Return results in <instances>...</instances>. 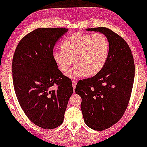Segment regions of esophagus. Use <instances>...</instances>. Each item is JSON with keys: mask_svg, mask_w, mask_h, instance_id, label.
<instances>
[{"mask_svg": "<svg viewBox=\"0 0 147 147\" xmlns=\"http://www.w3.org/2000/svg\"><path fill=\"white\" fill-rule=\"evenodd\" d=\"M72 84H73V89H74V90H75V88H76V80H72Z\"/></svg>", "mask_w": 147, "mask_h": 147, "instance_id": "1", "label": "esophagus"}]
</instances>
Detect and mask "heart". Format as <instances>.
I'll return each instance as SVG.
<instances>
[{
  "instance_id": "b5f03b06",
  "label": "heart",
  "mask_w": 147,
  "mask_h": 147,
  "mask_svg": "<svg viewBox=\"0 0 147 147\" xmlns=\"http://www.w3.org/2000/svg\"><path fill=\"white\" fill-rule=\"evenodd\" d=\"M62 49L53 53L54 61L62 72L66 73L73 65H76L67 74L70 78L92 76L98 74L108 59L110 44L102 33H74L61 44Z\"/></svg>"
}]
</instances>
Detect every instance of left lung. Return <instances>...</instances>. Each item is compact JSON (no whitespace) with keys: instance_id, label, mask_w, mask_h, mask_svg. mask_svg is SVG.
<instances>
[{"instance_id":"obj_1","label":"left lung","mask_w":147,"mask_h":147,"mask_svg":"<svg viewBox=\"0 0 147 147\" xmlns=\"http://www.w3.org/2000/svg\"><path fill=\"white\" fill-rule=\"evenodd\" d=\"M102 32L110 44L104 67L92 77L80 80L75 92L82 98L80 108L86 125L103 131L121 119L127 108L135 78V63L127 42L106 27L87 28Z\"/></svg>"}]
</instances>
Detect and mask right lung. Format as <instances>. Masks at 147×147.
<instances>
[{
	"mask_svg": "<svg viewBox=\"0 0 147 147\" xmlns=\"http://www.w3.org/2000/svg\"><path fill=\"white\" fill-rule=\"evenodd\" d=\"M65 28H38L22 38L12 63L15 94L24 114L45 129L63 123L68 101L73 92L71 80L54 61L56 42L68 31ZM57 86L56 90L53 86Z\"/></svg>",
	"mask_w": 147,
	"mask_h": 147,
	"instance_id": "obj_1",
	"label": "right lung"
}]
</instances>
